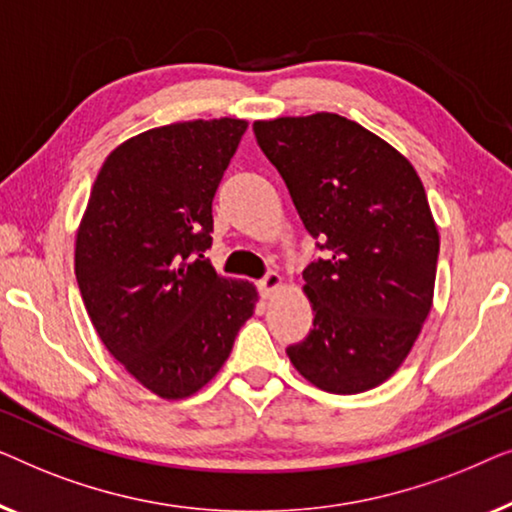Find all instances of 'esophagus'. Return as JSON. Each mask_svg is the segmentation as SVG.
<instances>
[{"mask_svg": "<svg viewBox=\"0 0 512 512\" xmlns=\"http://www.w3.org/2000/svg\"><path fill=\"white\" fill-rule=\"evenodd\" d=\"M257 285H259V292H262V297H264V299H269L271 294L276 292L280 285H283V278H280V273H276V271H269L262 280H259Z\"/></svg>", "mask_w": 512, "mask_h": 512, "instance_id": "34e87169", "label": "esophagus"}]
</instances>
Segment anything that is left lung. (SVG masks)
<instances>
[{
  "instance_id": "obj_1",
  "label": "left lung",
  "mask_w": 512,
  "mask_h": 512,
  "mask_svg": "<svg viewBox=\"0 0 512 512\" xmlns=\"http://www.w3.org/2000/svg\"><path fill=\"white\" fill-rule=\"evenodd\" d=\"M253 132L327 250L304 269L313 329L287 357L325 392L371 390L408 357L434 301L438 229L420 176L336 113L257 120Z\"/></svg>"
}]
</instances>
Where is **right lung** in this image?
<instances>
[{
    "instance_id": "1",
    "label": "right lung",
    "mask_w": 512,
    "mask_h": 512,
    "mask_svg": "<svg viewBox=\"0 0 512 512\" xmlns=\"http://www.w3.org/2000/svg\"><path fill=\"white\" fill-rule=\"evenodd\" d=\"M246 120L148 129L106 157L76 234V280L106 350L162 399L201 390L255 311L248 280L222 278L213 197Z\"/></svg>"
}]
</instances>
